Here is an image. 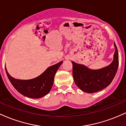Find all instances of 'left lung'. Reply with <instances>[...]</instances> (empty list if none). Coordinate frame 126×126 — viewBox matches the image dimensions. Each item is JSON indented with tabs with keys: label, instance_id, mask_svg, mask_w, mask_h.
I'll use <instances>...</instances> for the list:
<instances>
[{
	"label": "left lung",
	"instance_id": "1",
	"mask_svg": "<svg viewBox=\"0 0 126 126\" xmlns=\"http://www.w3.org/2000/svg\"><path fill=\"white\" fill-rule=\"evenodd\" d=\"M114 60L109 66L98 70H91L86 66L72 62L73 76L76 85L88 93H94L104 89L113 80L118 67V53L115 43Z\"/></svg>",
	"mask_w": 126,
	"mask_h": 126
}]
</instances>
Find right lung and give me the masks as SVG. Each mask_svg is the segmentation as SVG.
Instances as JSON below:
<instances>
[{
  "instance_id": "add662e5",
  "label": "right lung",
  "mask_w": 126,
  "mask_h": 126,
  "mask_svg": "<svg viewBox=\"0 0 126 126\" xmlns=\"http://www.w3.org/2000/svg\"><path fill=\"white\" fill-rule=\"evenodd\" d=\"M63 62L50 66L45 71L37 76L29 80L15 79L10 76L5 67L9 80L17 91L22 95L31 98H40L48 94L53 86L56 72Z\"/></svg>"
}]
</instances>
